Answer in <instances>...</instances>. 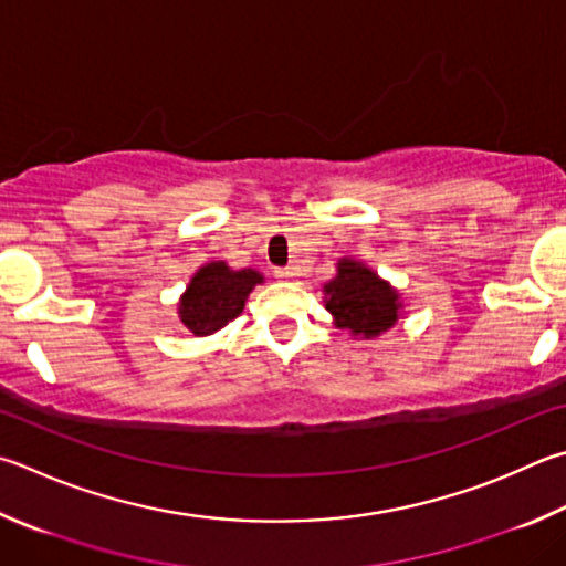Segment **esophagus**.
<instances>
[{
  "label": "esophagus",
  "mask_w": 566,
  "mask_h": 566,
  "mask_svg": "<svg viewBox=\"0 0 566 566\" xmlns=\"http://www.w3.org/2000/svg\"><path fill=\"white\" fill-rule=\"evenodd\" d=\"M274 274H276V280H284V282L296 280V270H292V266H280Z\"/></svg>",
  "instance_id": "obj_1"
}]
</instances>
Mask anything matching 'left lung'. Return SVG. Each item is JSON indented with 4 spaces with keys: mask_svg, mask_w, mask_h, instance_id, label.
<instances>
[{
    "mask_svg": "<svg viewBox=\"0 0 566 566\" xmlns=\"http://www.w3.org/2000/svg\"><path fill=\"white\" fill-rule=\"evenodd\" d=\"M324 306L338 328L352 336L374 338L388 332L400 316L398 292L366 264L344 256L336 264V276L324 284Z\"/></svg>",
    "mask_w": 566,
    "mask_h": 566,
    "instance_id": "left-lung-1",
    "label": "left lung"
}]
</instances>
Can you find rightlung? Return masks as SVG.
Listing matches in <instances>:
<instances>
[{
    "label": "right lung",
    "instance_id": "obj_1",
    "mask_svg": "<svg viewBox=\"0 0 566 566\" xmlns=\"http://www.w3.org/2000/svg\"><path fill=\"white\" fill-rule=\"evenodd\" d=\"M264 276L254 270H232L224 262H210L192 274L180 296L178 314L195 336H210L240 316L250 292Z\"/></svg>",
    "mask_w": 566,
    "mask_h": 566
}]
</instances>
